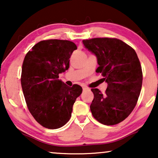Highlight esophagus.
<instances>
[{"label":"esophagus","instance_id":"34e87169","mask_svg":"<svg viewBox=\"0 0 158 158\" xmlns=\"http://www.w3.org/2000/svg\"><path fill=\"white\" fill-rule=\"evenodd\" d=\"M83 90H84V91H85V90H89V88H88V87H86V86H83Z\"/></svg>","mask_w":158,"mask_h":158}]
</instances>
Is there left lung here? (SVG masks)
<instances>
[{
	"mask_svg": "<svg viewBox=\"0 0 158 158\" xmlns=\"http://www.w3.org/2000/svg\"><path fill=\"white\" fill-rule=\"evenodd\" d=\"M88 50L96 55L101 73L108 83L102 94L92 88L94 98L90 106L98 122L111 126L122 122L137 104L142 84L139 60L132 47L116 38H94L83 40Z\"/></svg>",
	"mask_w": 158,
	"mask_h": 158,
	"instance_id": "obj_1",
	"label": "left lung"
}]
</instances>
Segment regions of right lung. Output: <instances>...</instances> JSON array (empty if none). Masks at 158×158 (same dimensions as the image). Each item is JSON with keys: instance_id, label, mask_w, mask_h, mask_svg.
Listing matches in <instances>:
<instances>
[{"instance_id": "obj_1", "label": "right lung", "mask_w": 158, "mask_h": 158, "mask_svg": "<svg viewBox=\"0 0 158 158\" xmlns=\"http://www.w3.org/2000/svg\"><path fill=\"white\" fill-rule=\"evenodd\" d=\"M77 49L68 40H47L28 52L21 69V83L28 109L39 124L55 129L70 120L73 106L81 94V86L69 87L59 74L70 67V58Z\"/></svg>"}]
</instances>
